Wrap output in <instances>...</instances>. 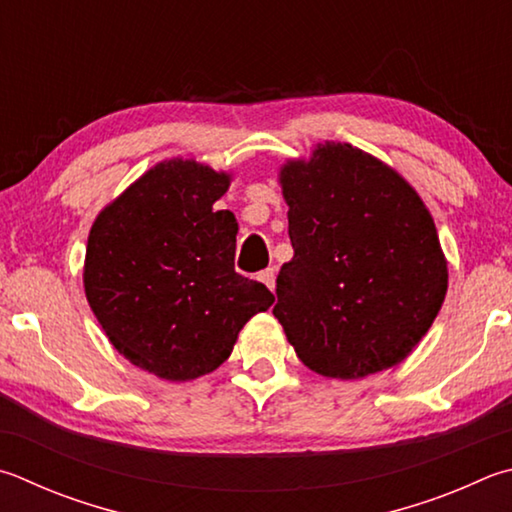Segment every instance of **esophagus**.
<instances>
[{"label": "esophagus", "mask_w": 512, "mask_h": 512, "mask_svg": "<svg viewBox=\"0 0 512 512\" xmlns=\"http://www.w3.org/2000/svg\"><path fill=\"white\" fill-rule=\"evenodd\" d=\"M259 282H264L271 291H275V268H266V271L259 273Z\"/></svg>", "instance_id": "obj_1"}]
</instances>
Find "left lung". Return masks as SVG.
<instances>
[{
	"instance_id": "1",
	"label": "left lung",
	"mask_w": 512,
	"mask_h": 512,
	"mask_svg": "<svg viewBox=\"0 0 512 512\" xmlns=\"http://www.w3.org/2000/svg\"><path fill=\"white\" fill-rule=\"evenodd\" d=\"M295 255L273 315L297 358L329 378H365L418 345L448 291L430 212L401 176L351 145L327 143L282 167Z\"/></svg>"
}]
</instances>
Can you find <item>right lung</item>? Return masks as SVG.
Masks as SVG:
<instances>
[{
	"mask_svg": "<svg viewBox=\"0 0 512 512\" xmlns=\"http://www.w3.org/2000/svg\"><path fill=\"white\" fill-rule=\"evenodd\" d=\"M228 176L167 161L141 176L91 226L85 291L123 356L165 380L224 362L237 333L275 295L235 271L237 221L215 201Z\"/></svg>",
	"mask_w": 512,
	"mask_h": 512,
	"instance_id": "add662e5",
	"label": "right lung"
}]
</instances>
